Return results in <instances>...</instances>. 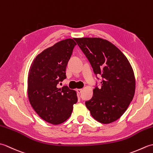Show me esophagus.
Returning <instances> with one entry per match:
<instances>
[{
    "instance_id": "obj_1",
    "label": "esophagus",
    "mask_w": 153,
    "mask_h": 153,
    "mask_svg": "<svg viewBox=\"0 0 153 153\" xmlns=\"http://www.w3.org/2000/svg\"><path fill=\"white\" fill-rule=\"evenodd\" d=\"M76 91H77V93H78V94H80L82 92V89H77L76 90Z\"/></svg>"
}]
</instances>
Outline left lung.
Masks as SVG:
<instances>
[{"instance_id": "1", "label": "left lung", "mask_w": 153, "mask_h": 153, "mask_svg": "<svg viewBox=\"0 0 153 153\" xmlns=\"http://www.w3.org/2000/svg\"><path fill=\"white\" fill-rule=\"evenodd\" d=\"M91 65L97 82L92 98L85 102L91 114L97 121L109 123L120 118L134 98V71L125 55L115 45L100 38L75 39Z\"/></svg>"}]
</instances>
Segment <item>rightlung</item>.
<instances>
[{"label": "right lung", "mask_w": 153, "mask_h": 153, "mask_svg": "<svg viewBox=\"0 0 153 153\" xmlns=\"http://www.w3.org/2000/svg\"><path fill=\"white\" fill-rule=\"evenodd\" d=\"M77 44L67 39L44 50L32 62L28 74L27 93L31 106L41 118L60 124L69 118L77 102L76 92L68 86L58 88L66 78L68 61Z\"/></svg>", "instance_id": "obj_1"}]
</instances>
